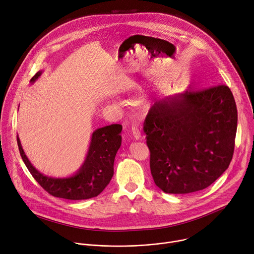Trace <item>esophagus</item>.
<instances>
[{
  "mask_svg": "<svg viewBox=\"0 0 254 254\" xmlns=\"http://www.w3.org/2000/svg\"><path fill=\"white\" fill-rule=\"evenodd\" d=\"M131 132H132V135H133V137H134L135 139H139V138H140V131H139V129L137 128V127L132 126V127H131Z\"/></svg>",
  "mask_w": 254,
  "mask_h": 254,
  "instance_id": "esophagus-1",
  "label": "esophagus"
}]
</instances>
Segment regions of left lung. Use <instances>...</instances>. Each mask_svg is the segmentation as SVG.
Returning a JSON list of instances; mask_svg holds the SVG:
<instances>
[{
	"instance_id": "left-lung-1",
	"label": "left lung",
	"mask_w": 254,
	"mask_h": 254,
	"mask_svg": "<svg viewBox=\"0 0 254 254\" xmlns=\"http://www.w3.org/2000/svg\"><path fill=\"white\" fill-rule=\"evenodd\" d=\"M236 129V103L224 84L158 100L143 123L155 184L169 194L209 187L232 160Z\"/></svg>"
}]
</instances>
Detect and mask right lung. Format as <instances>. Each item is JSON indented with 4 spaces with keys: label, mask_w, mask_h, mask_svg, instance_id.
Instances as JSON below:
<instances>
[{
    "label": "right lung",
    "mask_w": 254,
    "mask_h": 254,
    "mask_svg": "<svg viewBox=\"0 0 254 254\" xmlns=\"http://www.w3.org/2000/svg\"><path fill=\"white\" fill-rule=\"evenodd\" d=\"M40 75L41 71L33 76L31 82ZM122 125H111L94 130L83 165L75 175L68 178H51L41 174L26 157L18 136L17 142L26 167L46 192L57 198L85 200L98 196L111 182L115 158L122 144Z\"/></svg>",
    "instance_id": "1"
}]
</instances>
